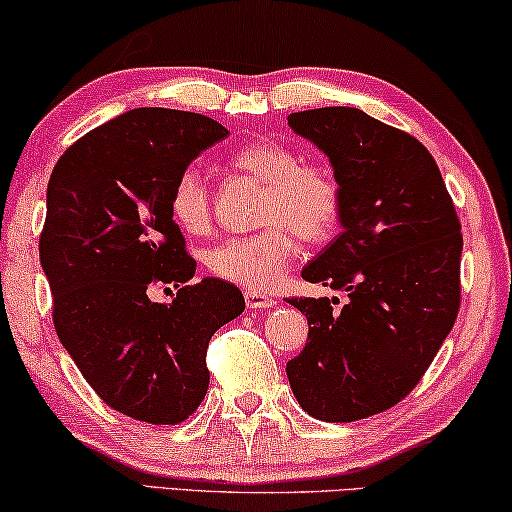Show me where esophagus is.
<instances>
[{
    "mask_svg": "<svg viewBox=\"0 0 512 512\" xmlns=\"http://www.w3.org/2000/svg\"><path fill=\"white\" fill-rule=\"evenodd\" d=\"M246 304H248V308H273V306L278 304V301L273 299L271 294L248 290V292H246Z\"/></svg>",
    "mask_w": 512,
    "mask_h": 512,
    "instance_id": "1",
    "label": "esophagus"
}]
</instances>
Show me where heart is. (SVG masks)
Segmentation results:
<instances>
[{
	"label": "heart",
	"instance_id": "heart-1",
	"mask_svg": "<svg viewBox=\"0 0 512 512\" xmlns=\"http://www.w3.org/2000/svg\"><path fill=\"white\" fill-rule=\"evenodd\" d=\"M229 164L264 183L257 220L262 229L220 241L206 255L211 273L246 287L266 290L276 285L297 255V234L306 243H325L343 220V187L325 164L301 162L290 146L259 139L234 150ZM169 211L187 234L211 225V197L199 169L178 174L169 194Z\"/></svg>",
	"mask_w": 512,
	"mask_h": 512
}]
</instances>
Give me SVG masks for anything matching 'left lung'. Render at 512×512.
<instances>
[{"label": "left lung", "mask_w": 512, "mask_h": 512, "mask_svg": "<svg viewBox=\"0 0 512 512\" xmlns=\"http://www.w3.org/2000/svg\"><path fill=\"white\" fill-rule=\"evenodd\" d=\"M329 157L343 232L301 278L348 301L292 297L308 343L287 362L299 406L325 422L392 408L420 383L462 301V225L434 157L415 136L350 106L287 115Z\"/></svg>", "instance_id": "8db88e82"}]
</instances>
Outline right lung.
Returning <instances> with one entry per match:
<instances>
[{"label":"right lung","mask_w":512,"mask_h":512,"mask_svg":"<svg viewBox=\"0 0 512 512\" xmlns=\"http://www.w3.org/2000/svg\"><path fill=\"white\" fill-rule=\"evenodd\" d=\"M227 134L199 113L132 109L81 136L50 174L39 257L57 338L99 399L134 420H187L208 390V341L246 308L225 280L190 283L197 262L169 211L178 174ZM169 282L175 301L150 302Z\"/></svg>","instance_id":"1"}]
</instances>
